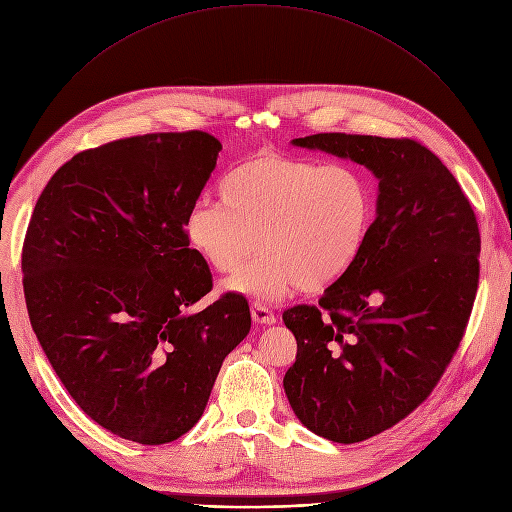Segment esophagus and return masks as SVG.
<instances>
[{
    "label": "esophagus",
    "mask_w": 512,
    "mask_h": 512,
    "mask_svg": "<svg viewBox=\"0 0 512 512\" xmlns=\"http://www.w3.org/2000/svg\"><path fill=\"white\" fill-rule=\"evenodd\" d=\"M251 316L257 324H273L275 322V314L271 312V308H267L261 302H253L251 304Z\"/></svg>",
    "instance_id": "esophagus-1"
}]
</instances>
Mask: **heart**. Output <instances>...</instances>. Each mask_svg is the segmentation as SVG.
Returning <instances> with one entry per match:
<instances>
[{
  "instance_id": "obj_1",
  "label": "heart",
  "mask_w": 512,
  "mask_h": 512,
  "mask_svg": "<svg viewBox=\"0 0 512 512\" xmlns=\"http://www.w3.org/2000/svg\"><path fill=\"white\" fill-rule=\"evenodd\" d=\"M220 202L200 200L185 216L190 247L218 273L239 271L228 290L275 300L298 286L320 292L359 257L374 220V190L347 163L259 151L220 181Z\"/></svg>"
}]
</instances>
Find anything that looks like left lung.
<instances>
[{
	"label": "left lung",
	"instance_id": "8db88e82",
	"mask_svg": "<svg viewBox=\"0 0 512 512\" xmlns=\"http://www.w3.org/2000/svg\"><path fill=\"white\" fill-rule=\"evenodd\" d=\"M294 145L351 159L380 179L365 245L318 304L284 310L298 343L286 396L312 433L359 443L421 406L466 335L480 280L474 208L414 138L320 132Z\"/></svg>",
	"mask_w": 512,
	"mask_h": 512
}]
</instances>
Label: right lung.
Listing matches in <instances>:
<instances>
[{
    "label": "right lung",
    "instance_id": "obj_1",
    "mask_svg": "<svg viewBox=\"0 0 512 512\" xmlns=\"http://www.w3.org/2000/svg\"><path fill=\"white\" fill-rule=\"evenodd\" d=\"M220 149L188 130L81 151L46 183L26 230L32 331L77 406L128 441L188 433L251 329L249 302L235 292L190 312L212 273L183 222Z\"/></svg>",
    "mask_w": 512,
    "mask_h": 512
}]
</instances>
